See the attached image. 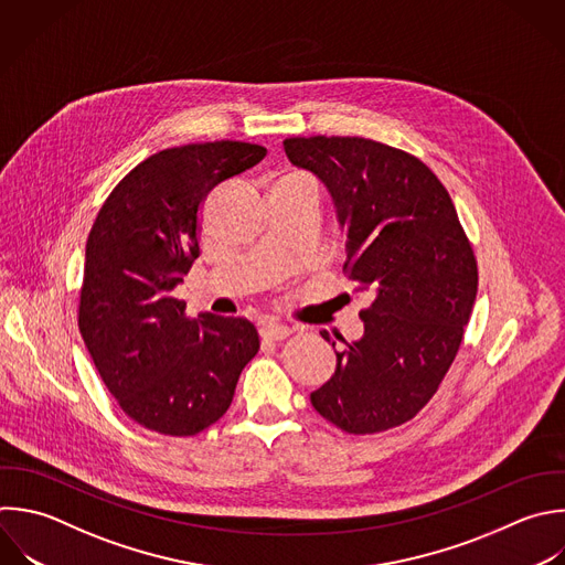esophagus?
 I'll list each match as a JSON object with an SVG mask.
<instances>
[{
    "label": "esophagus",
    "instance_id": "1",
    "mask_svg": "<svg viewBox=\"0 0 565 565\" xmlns=\"http://www.w3.org/2000/svg\"><path fill=\"white\" fill-rule=\"evenodd\" d=\"M291 329L285 327V324H276V322H265L260 327V338L263 340H269V342H280L285 338H289Z\"/></svg>",
    "mask_w": 565,
    "mask_h": 565
}]
</instances>
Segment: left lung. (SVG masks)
I'll return each mask as SVG.
<instances>
[{
    "instance_id": "1",
    "label": "left lung",
    "mask_w": 565,
    "mask_h": 565,
    "mask_svg": "<svg viewBox=\"0 0 565 565\" xmlns=\"http://www.w3.org/2000/svg\"><path fill=\"white\" fill-rule=\"evenodd\" d=\"M296 168L329 190L347 227L344 274L371 291L364 335L335 351L313 408L353 435L413 419L437 393L477 296V260L455 205L417 157L362 137H291ZM322 338L331 342L329 333ZM335 347V342H333Z\"/></svg>"
}]
</instances>
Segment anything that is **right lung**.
<instances>
[{
  "mask_svg": "<svg viewBox=\"0 0 565 565\" xmlns=\"http://www.w3.org/2000/svg\"><path fill=\"white\" fill-rule=\"evenodd\" d=\"M265 154L243 141L161 150L119 181L90 230L79 331L121 411L148 430L190 437L218 422L260 349L249 320L188 318L172 289L201 254L207 194Z\"/></svg>",
  "mask_w": 565,
  "mask_h": 565,
  "instance_id": "1",
  "label": "right lung"
}]
</instances>
